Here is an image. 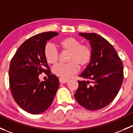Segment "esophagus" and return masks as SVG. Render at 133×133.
Segmentation results:
<instances>
[{
	"instance_id": "34e87169",
	"label": "esophagus",
	"mask_w": 133,
	"mask_h": 133,
	"mask_svg": "<svg viewBox=\"0 0 133 133\" xmlns=\"http://www.w3.org/2000/svg\"><path fill=\"white\" fill-rule=\"evenodd\" d=\"M59 82H60V83H67V82H69V79H65V78H60Z\"/></svg>"
}]
</instances>
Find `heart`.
<instances>
[{"label":"heart","mask_w":133,"mask_h":133,"mask_svg":"<svg viewBox=\"0 0 133 133\" xmlns=\"http://www.w3.org/2000/svg\"><path fill=\"white\" fill-rule=\"evenodd\" d=\"M59 45L62 51L69 52L66 64H57L53 68V72L57 76L64 78L70 77L78 70V66L84 68L90 62L92 50L88 44L82 42L73 37H66L60 40ZM44 57L50 64H55L58 59V51L54 45L47 43L44 48Z\"/></svg>","instance_id":"b5f03b06"}]
</instances>
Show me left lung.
<instances>
[{"instance_id": "8db88e82", "label": "left lung", "mask_w": 133, "mask_h": 133, "mask_svg": "<svg viewBox=\"0 0 133 133\" xmlns=\"http://www.w3.org/2000/svg\"><path fill=\"white\" fill-rule=\"evenodd\" d=\"M79 34L90 41L92 57L79 76L85 80L78 81L75 97L82 107L96 111L108 105L119 92L124 79L123 63L112 44L104 37L96 33Z\"/></svg>"}]
</instances>
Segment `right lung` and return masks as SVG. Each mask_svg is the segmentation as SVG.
<instances>
[{
	"label": "right lung",
	"instance_id": "obj_1",
	"mask_svg": "<svg viewBox=\"0 0 133 133\" xmlns=\"http://www.w3.org/2000/svg\"><path fill=\"white\" fill-rule=\"evenodd\" d=\"M58 35L46 32L23 42L12 57L9 65V87L12 97L21 108L29 114L44 112L52 104L59 80L51 75L44 57L46 41ZM44 72L48 79L40 82L38 75Z\"/></svg>",
	"mask_w": 133,
	"mask_h": 133
}]
</instances>
